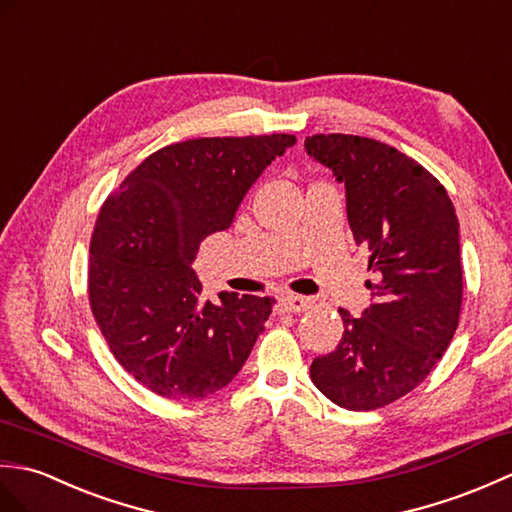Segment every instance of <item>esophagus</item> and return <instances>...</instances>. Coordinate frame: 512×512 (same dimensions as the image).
Listing matches in <instances>:
<instances>
[{
	"instance_id": "esophagus-1",
	"label": "esophagus",
	"mask_w": 512,
	"mask_h": 512,
	"mask_svg": "<svg viewBox=\"0 0 512 512\" xmlns=\"http://www.w3.org/2000/svg\"><path fill=\"white\" fill-rule=\"evenodd\" d=\"M311 306V300L304 295H282L280 309L285 313H302Z\"/></svg>"
}]
</instances>
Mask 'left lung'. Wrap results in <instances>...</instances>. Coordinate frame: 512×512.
Listing matches in <instances>:
<instances>
[{
    "label": "left lung",
    "instance_id": "left-lung-1",
    "mask_svg": "<svg viewBox=\"0 0 512 512\" xmlns=\"http://www.w3.org/2000/svg\"><path fill=\"white\" fill-rule=\"evenodd\" d=\"M304 151L346 188L355 243L370 252L374 302L359 317L339 309L344 335L311 363V381L346 410H377L436 366L458 328L460 225L440 181L410 157L370 138L313 135Z\"/></svg>",
    "mask_w": 512,
    "mask_h": 512
}]
</instances>
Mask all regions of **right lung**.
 Instances as JSON below:
<instances>
[{"label": "right lung", "mask_w": 512, "mask_h": 512, "mask_svg": "<svg viewBox=\"0 0 512 512\" xmlns=\"http://www.w3.org/2000/svg\"><path fill=\"white\" fill-rule=\"evenodd\" d=\"M293 144L287 133L170 144L105 201L89 247V304L113 357L144 388L201 401L243 368L276 300L234 291L203 300L192 263Z\"/></svg>", "instance_id": "obj_1"}]
</instances>
